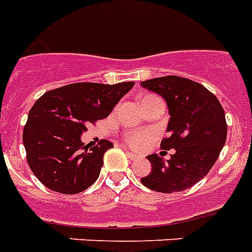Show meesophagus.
<instances>
[{
  "instance_id": "34e87169",
  "label": "esophagus",
  "mask_w": 252,
  "mask_h": 252,
  "mask_svg": "<svg viewBox=\"0 0 252 252\" xmlns=\"http://www.w3.org/2000/svg\"><path fill=\"white\" fill-rule=\"evenodd\" d=\"M126 154H128V157H129L130 159H137V158H138V155L134 154L133 151H126Z\"/></svg>"
}]
</instances>
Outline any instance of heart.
Segmentation results:
<instances>
[{
  "instance_id": "obj_1",
  "label": "heart",
  "mask_w": 252,
  "mask_h": 252,
  "mask_svg": "<svg viewBox=\"0 0 252 252\" xmlns=\"http://www.w3.org/2000/svg\"><path fill=\"white\" fill-rule=\"evenodd\" d=\"M150 138L151 136L149 134V133L133 132V133H129V134L126 136V140L132 147H134V149H140V147H142L144 145H146Z\"/></svg>"
}]
</instances>
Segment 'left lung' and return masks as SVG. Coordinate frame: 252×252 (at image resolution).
I'll return each instance as SVG.
<instances>
[{
  "label": "left lung",
  "instance_id": "obj_1",
  "mask_svg": "<svg viewBox=\"0 0 252 252\" xmlns=\"http://www.w3.org/2000/svg\"><path fill=\"white\" fill-rule=\"evenodd\" d=\"M141 85L167 103L168 137L160 147L175 149L168 160L158 154L149 155L151 172L141 183L159 193L189 189L210 172L225 145L228 126L222 106L203 85L185 77H157Z\"/></svg>",
  "mask_w": 252,
  "mask_h": 252
}]
</instances>
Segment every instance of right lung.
Instances as JSON below:
<instances>
[{
    "label": "right lung",
    "mask_w": 252,
    "mask_h": 252,
    "mask_svg": "<svg viewBox=\"0 0 252 252\" xmlns=\"http://www.w3.org/2000/svg\"><path fill=\"white\" fill-rule=\"evenodd\" d=\"M133 85V81L76 83L38 98L28 114L23 145L30 168L40 183L62 194L81 193L95 183L103 155L114 145L102 140L87 147L81 134L89 123L107 118Z\"/></svg>",
    "instance_id": "obj_1"
}]
</instances>
